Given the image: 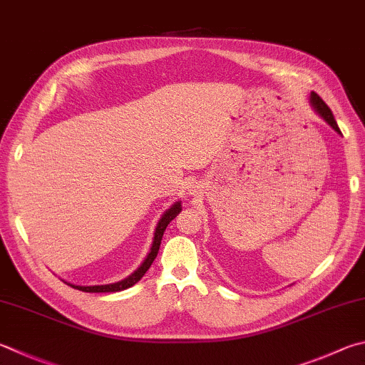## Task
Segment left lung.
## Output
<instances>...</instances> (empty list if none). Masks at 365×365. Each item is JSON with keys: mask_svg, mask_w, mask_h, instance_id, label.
Wrapping results in <instances>:
<instances>
[{"mask_svg": "<svg viewBox=\"0 0 365 365\" xmlns=\"http://www.w3.org/2000/svg\"><path fill=\"white\" fill-rule=\"evenodd\" d=\"M309 101H311V105H313V108L316 110V113L319 115L321 118H324V121H326L327 124H330V128L335 129V130L340 134L339 124H336L335 118H334V115H332V110H330V108L327 107L326 102H324L322 98L316 94V92H311V98H309Z\"/></svg>", "mask_w": 365, "mask_h": 365, "instance_id": "left-lung-1", "label": "left lung"}]
</instances>
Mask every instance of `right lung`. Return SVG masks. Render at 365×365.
Instances as JSON below:
<instances>
[{
	"label": "right lung",
	"mask_w": 365,
	"mask_h": 365,
	"mask_svg": "<svg viewBox=\"0 0 365 365\" xmlns=\"http://www.w3.org/2000/svg\"><path fill=\"white\" fill-rule=\"evenodd\" d=\"M180 204H182L180 201L175 202V204H172L170 209H168V210L164 212L163 217L160 218V222H158V225H156L153 244H151V249L148 252L147 258H145L140 267H138L130 276L125 277V279L113 282V284H105V286H76V284H70L67 281H65V284H68V286L73 287V289L83 290V292H92V294H94V292L96 294H98V292H103V294H107V292H119V290H124V289H129V287L134 286V284H137L138 281L142 279L143 274L147 273L148 268L151 267V263H153V260L156 258L158 250H160V246H161V240H163V235H164L165 228H168V225L178 215V212L182 210Z\"/></svg>",
	"instance_id": "right-lung-1"
}]
</instances>
